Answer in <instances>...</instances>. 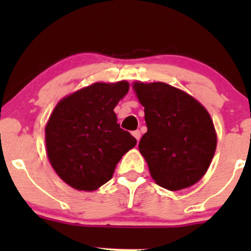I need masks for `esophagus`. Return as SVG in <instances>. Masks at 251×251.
Returning <instances> with one entry per match:
<instances>
[{
	"label": "esophagus",
	"mask_w": 251,
	"mask_h": 251,
	"mask_svg": "<svg viewBox=\"0 0 251 251\" xmlns=\"http://www.w3.org/2000/svg\"><path fill=\"white\" fill-rule=\"evenodd\" d=\"M132 136H133V137L136 138V140L140 141V140H141V132H140V130L133 131V132H132Z\"/></svg>",
	"instance_id": "obj_1"
}]
</instances>
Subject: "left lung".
<instances>
[{
	"label": "left lung",
	"instance_id": "1",
	"mask_svg": "<svg viewBox=\"0 0 251 251\" xmlns=\"http://www.w3.org/2000/svg\"><path fill=\"white\" fill-rule=\"evenodd\" d=\"M144 107L147 132L138 148L156 184L169 191L193 186L216 151L214 123L192 96L165 82L133 83Z\"/></svg>",
	"mask_w": 251,
	"mask_h": 251
}]
</instances>
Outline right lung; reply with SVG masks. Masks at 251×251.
Returning <instances> with one entry per match:
<instances>
[{
    "instance_id": "add662e5",
    "label": "right lung",
    "mask_w": 251,
    "mask_h": 251,
    "mask_svg": "<svg viewBox=\"0 0 251 251\" xmlns=\"http://www.w3.org/2000/svg\"><path fill=\"white\" fill-rule=\"evenodd\" d=\"M127 81L96 82L63 98L45 132L50 163L77 191H96L113 177L116 164L136 146L120 128L114 108L128 92Z\"/></svg>"
}]
</instances>
